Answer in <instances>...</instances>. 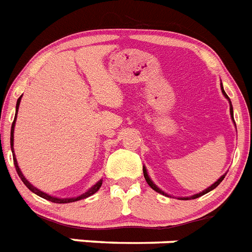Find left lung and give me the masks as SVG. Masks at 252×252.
<instances>
[{
    "instance_id": "8db88e82",
    "label": "left lung",
    "mask_w": 252,
    "mask_h": 252,
    "mask_svg": "<svg viewBox=\"0 0 252 252\" xmlns=\"http://www.w3.org/2000/svg\"><path fill=\"white\" fill-rule=\"evenodd\" d=\"M220 89H222V93H223V95H224L225 98H227V99H228V102H229V113H231L232 121L234 122V120H233V107H232L231 99H229V98H228V95H227V94H225V92H224V89H223V87H220ZM234 126H236V125H234ZM143 172H144V177H145V180H147L148 185H149V186H150V188L153 189V190H154V191H157V192H159V193H162V195H165V196H169L168 193H167V192H164V191H163V190H160V189H159L158 186H157V185L154 184V182L152 181V178H150V177H149V175H148L147 167H144V165H143ZM225 175H227V173H224V175H223V176H220V177H219L218 180H217V181L214 182V184H213V185H210L209 188H208V189H205V190H203V191H201V192H199V193H195V195H191V196H186V197H178V199H180V200H191V199H196V197L203 196V195H205V193H208V192H209V191L214 190V189H216L217 186H218V185L220 184V182L223 181V178L225 177Z\"/></svg>"
}]
</instances>
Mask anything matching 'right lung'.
<instances>
[{"instance_id":"right-lung-1","label":"right lung","mask_w":252,"mask_h":252,"mask_svg":"<svg viewBox=\"0 0 252 252\" xmlns=\"http://www.w3.org/2000/svg\"><path fill=\"white\" fill-rule=\"evenodd\" d=\"M23 96V95H21ZM21 96L18 99V102H16V113H15V120L14 122H12V126H11V150H12V156H14V164H15V168H16V172H18L19 177L21 178V181L25 184V186H27L28 189H29L32 192L36 193L38 196L43 197V199L48 200V201H52V203H56V204H67V203H74V201H77V200H81V199H85V197H89L92 196L93 193H95L96 191L99 190L100 186H102V182L103 180H99V181L96 182L94 186H92V188L89 189L88 191H85L84 193H81V195H79V196H75V197H57V196H52V195H49V193H46L43 192V191H40L39 189H36L35 186H33V185L30 184L29 181H28L27 178H25V176L23 175V172H21L20 167H19L18 164V160H16V157H15V153H14V131H15V122H16V116H18V111H19V105H20V100H21Z\"/></svg>"}]
</instances>
